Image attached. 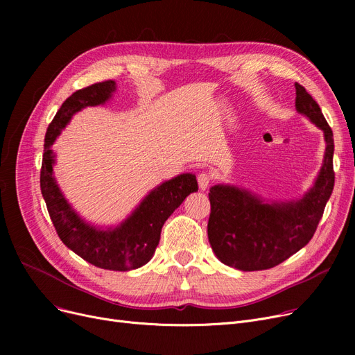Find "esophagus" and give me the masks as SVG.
Returning <instances> with one entry per match:
<instances>
[{
	"instance_id": "esophagus-1",
	"label": "esophagus",
	"mask_w": 355,
	"mask_h": 355,
	"mask_svg": "<svg viewBox=\"0 0 355 355\" xmlns=\"http://www.w3.org/2000/svg\"><path fill=\"white\" fill-rule=\"evenodd\" d=\"M197 181H198L200 190H206V189L209 187V184L211 182V175H210V173H207V171H202V173L198 174Z\"/></svg>"
}]
</instances>
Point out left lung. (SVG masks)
<instances>
[{
    "instance_id": "1",
    "label": "left lung",
    "mask_w": 355,
    "mask_h": 355,
    "mask_svg": "<svg viewBox=\"0 0 355 355\" xmlns=\"http://www.w3.org/2000/svg\"><path fill=\"white\" fill-rule=\"evenodd\" d=\"M296 109L324 130V164L315 185L304 198L265 204L248 191L214 185L209 193V241L223 263L239 270H265L282 263L312 239L334 190V135L320 105L295 83Z\"/></svg>"
}]
</instances>
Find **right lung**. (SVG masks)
Listing matches in <instances>:
<instances>
[{
    "label": "right lung",
    "instance_id": "right-lung-1",
    "mask_svg": "<svg viewBox=\"0 0 355 355\" xmlns=\"http://www.w3.org/2000/svg\"><path fill=\"white\" fill-rule=\"evenodd\" d=\"M114 80H105L76 90L69 96L50 122L44 138L40 189L46 206L63 243L86 262L109 270H130L151 260L161 237V229L190 193L198 190L196 175L181 174L149 193L139 207L114 230L92 227L71 210L53 178L50 146L70 118L86 106L105 103L115 90Z\"/></svg>",
    "mask_w": 355,
    "mask_h": 355
}]
</instances>
